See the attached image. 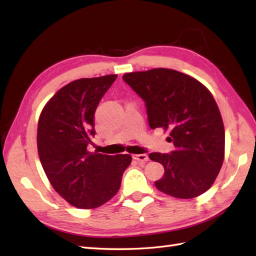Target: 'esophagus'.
<instances>
[{
  "instance_id": "esophagus-1",
  "label": "esophagus",
  "mask_w": 256,
  "mask_h": 256,
  "mask_svg": "<svg viewBox=\"0 0 256 256\" xmlns=\"http://www.w3.org/2000/svg\"><path fill=\"white\" fill-rule=\"evenodd\" d=\"M133 158L135 160H138V162H140V164H144V162L148 160V156L146 154H138V155H133Z\"/></svg>"
}]
</instances>
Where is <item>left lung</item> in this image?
I'll use <instances>...</instances> for the list:
<instances>
[{
  "label": "left lung",
  "instance_id": "1",
  "mask_svg": "<svg viewBox=\"0 0 256 256\" xmlns=\"http://www.w3.org/2000/svg\"><path fill=\"white\" fill-rule=\"evenodd\" d=\"M145 101L152 130L170 132V154L150 153L164 166L156 188L172 197L192 199L214 184L224 158V126L214 96L198 80L172 69L123 74Z\"/></svg>",
  "mask_w": 256,
  "mask_h": 256
}]
</instances>
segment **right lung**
Listing matches in <instances>:
<instances>
[{"mask_svg":"<svg viewBox=\"0 0 256 256\" xmlns=\"http://www.w3.org/2000/svg\"><path fill=\"white\" fill-rule=\"evenodd\" d=\"M118 74L74 80L42 108L37 128L38 155L54 189L72 206L94 209L118 192L132 157L91 153L94 113Z\"/></svg>","mask_w":256,"mask_h":256,"instance_id":"add662e5","label":"right lung"}]
</instances>
